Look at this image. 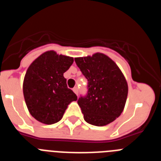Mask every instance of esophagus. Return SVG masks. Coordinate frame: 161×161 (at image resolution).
<instances>
[{"mask_svg":"<svg viewBox=\"0 0 161 161\" xmlns=\"http://www.w3.org/2000/svg\"><path fill=\"white\" fill-rule=\"evenodd\" d=\"M72 90H73V92L75 93H76V95H78V89H77V87H75V88H73V89H72Z\"/></svg>","mask_w":161,"mask_h":161,"instance_id":"1","label":"esophagus"}]
</instances>
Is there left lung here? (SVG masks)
Here are the masks:
<instances>
[{
	"label": "left lung",
	"instance_id": "1",
	"mask_svg": "<svg viewBox=\"0 0 161 161\" xmlns=\"http://www.w3.org/2000/svg\"><path fill=\"white\" fill-rule=\"evenodd\" d=\"M75 62L88 80V93L78 99L84 119L102 126L120 116L125 107L128 85L120 68L109 56L95 53L75 58Z\"/></svg>",
	"mask_w": 161,
	"mask_h": 161
}]
</instances>
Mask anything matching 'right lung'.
<instances>
[{"label":"right lung","mask_w":161,"mask_h":161,"mask_svg":"<svg viewBox=\"0 0 161 161\" xmlns=\"http://www.w3.org/2000/svg\"><path fill=\"white\" fill-rule=\"evenodd\" d=\"M73 58L48 51L29 66L23 80V95L30 114L40 123L54 124L63 118L77 97L67 86L64 73Z\"/></svg>","instance_id":"1"}]
</instances>
